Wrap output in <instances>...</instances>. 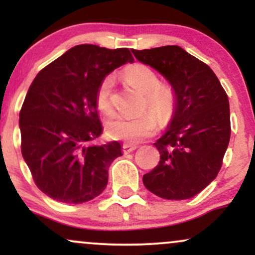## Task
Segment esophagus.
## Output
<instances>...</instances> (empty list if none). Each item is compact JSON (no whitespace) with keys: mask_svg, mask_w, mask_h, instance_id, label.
Wrapping results in <instances>:
<instances>
[{"mask_svg":"<svg viewBox=\"0 0 255 255\" xmlns=\"http://www.w3.org/2000/svg\"><path fill=\"white\" fill-rule=\"evenodd\" d=\"M122 148H124V153H130V152H133L134 150L136 148V146L134 145H128V144H125L124 146H122Z\"/></svg>","mask_w":255,"mask_h":255,"instance_id":"34e87169","label":"esophagus"}]
</instances>
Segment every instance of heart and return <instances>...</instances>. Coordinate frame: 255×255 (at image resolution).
<instances>
[{"label":"heart","instance_id":"b5f03b06","mask_svg":"<svg viewBox=\"0 0 255 255\" xmlns=\"http://www.w3.org/2000/svg\"><path fill=\"white\" fill-rule=\"evenodd\" d=\"M130 86L144 93V110H154L162 119H168L176 109L177 93L169 83H159L157 72L145 63H134L122 73ZM114 79L111 75L102 79L96 92L98 110L109 115L113 113ZM157 118L147 111L136 118L115 116L107 122V131L113 139L127 142H139L156 133Z\"/></svg>","mask_w":255,"mask_h":255}]
</instances>
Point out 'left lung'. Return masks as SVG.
<instances>
[{
  "mask_svg": "<svg viewBox=\"0 0 255 255\" xmlns=\"http://www.w3.org/2000/svg\"><path fill=\"white\" fill-rule=\"evenodd\" d=\"M131 52L164 75L177 93L171 126L154 142L160 160L142 182L168 200L194 197L215 180L223 164L231 133L227 92L206 63L180 46Z\"/></svg>",
  "mask_w": 255,
  "mask_h": 255,
  "instance_id": "1",
  "label": "left lung"
}]
</instances>
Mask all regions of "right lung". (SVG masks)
<instances>
[{
  "label": "right lung",
  "mask_w": 255,
  "mask_h": 255,
  "mask_svg": "<svg viewBox=\"0 0 255 255\" xmlns=\"http://www.w3.org/2000/svg\"><path fill=\"white\" fill-rule=\"evenodd\" d=\"M129 49L81 44L37 74L19 114L21 153L44 194L66 204L92 200L108 184V169L122 156L102 134L96 92L105 75L133 62Z\"/></svg>",
  "instance_id": "1"
}]
</instances>
